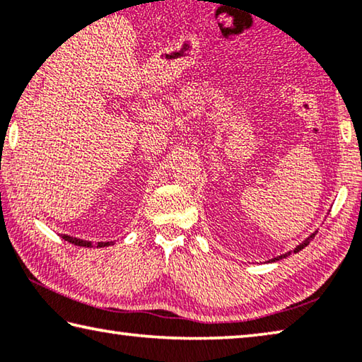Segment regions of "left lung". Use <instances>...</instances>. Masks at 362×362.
I'll return each instance as SVG.
<instances>
[{"instance_id": "1", "label": "left lung", "mask_w": 362, "mask_h": 362, "mask_svg": "<svg viewBox=\"0 0 362 362\" xmlns=\"http://www.w3.org/2000/svg\"><path fill=\"white\" fill-rule=\"evenodd\" d=\"M314 235H315V233H313V235H311V237H308V238L305 240V242H303V243H300V245H298V246H296V248L293 250V253H298V251H301L303 248H305V246H308V245H309V242H311V240L314 238ZM290 253H291V251H290ZM290 253H285V255H282V256H279V257H274V259H271V261H279V259H282V257H286V256H288Z\"/></svg>"}]
</instances>
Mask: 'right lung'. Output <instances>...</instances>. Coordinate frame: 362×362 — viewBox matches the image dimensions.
<instances>
[{"label": "right lung", "mask_w": 362, "mask_h": 362, "mask_svg": "<svg viewBox=\"0 0 362 362\" xmlns=\"http://www.w3.org/2000/svg\"><path fill=\"white\" fill-rule=\"evenodd\" d=\"M62 238L66 240V242L72 243V245H77V246H85V248H91V242H87V240H80V238H74V237H69V235H62ZM112 245V242H100L98 246H109Z\"/></svg>", "instance_id": "right-lung-1"}]
</instances>
